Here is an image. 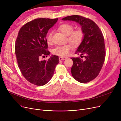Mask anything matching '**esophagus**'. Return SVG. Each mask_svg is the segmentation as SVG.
Masks as SVG:
<instances>
[{
	"label": "esophagus",
	"instance_id": "esophagus-1",
	"mask_svg": "<svg viewBox=\"0 0 121 121\" xmlns=\"http://www.w3.org/2000/svg\"><path fill=\"white\" fill-rule=\"evenodd\" d=\"M67 59V57H59V59L60 61H62V60H64Z\"/></svg>",
	"mask_w": 121,
	"mask_h": 121
}]
</instances>
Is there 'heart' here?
Returning a JSON list of instances; mask_svg holds the SVG:
<instances>
[{
  "mask_svg": "<svg viewBox=\"0 0 121 121\" xmlns=\"http://www.w3.org/2000/svg\"><path fill=\"white\" fill-rule=\"evenodd\" d=\"M58 29L68 36L69 41L72 43L75 47L78 46L81 43L83 39L84 33L81 28L73 30V25L68 23H64L60 25ZM53 32L49 31L46 37V41L48 44H50L52 43ZM73 49V46L71 43H68L63 46H57L52 50V53L56 55L65 57L67 56Z\"/></svg>",
  "mask_w": 121,
  "mask_h": 121,
  "instance_id": "obj_1",
  "label": "heart"
}]
</instances>
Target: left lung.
<instances>
[{
  "label": "left lung",
  "instance_id": "obj_1",
  "mask_svg": "<svg viewBox=\"0 0 121 121\" xmlns=\"http://www.w3.org/2000/svg\"><path fill=\"white\" fill-rule=\"evenodd\" d=\"M63 21H72L78 23L84 33L83 40L75 54L85 57H73L71 73L73 78L80 83L90 82L99 75L105 57L104 37L96 23L90 19L78 15L68 16Z\"/></svg>",
  "mask_w": 121,
  "mask_h": 121
}]
</instances>
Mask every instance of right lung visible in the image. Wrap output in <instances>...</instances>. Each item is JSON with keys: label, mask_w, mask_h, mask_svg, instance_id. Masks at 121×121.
Segmentation results:
<instances>
[{"label": "right lung", "mask_w": 121, "mask_h": 121, "mask_svg": "<svg viewBox=\"0 0 121 121\" xmlns=\"http://www.w3.org/2000/svg\"><path fill=\"white\" fill-rule=\"evenodd\" d=\"M58 18H36L24 24L18 32L15 50L19 69L27 81L37 86L46 84L52 78L59 57L52 55L48 60H40L48 56L46 41L48 30Z\"/></svg>", "instance_id": "right-lung-1"}]
</instances>
